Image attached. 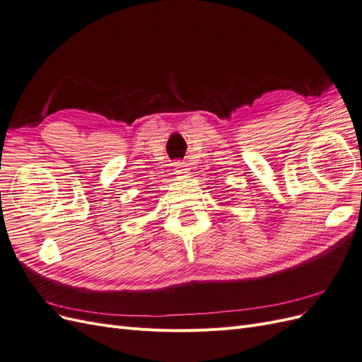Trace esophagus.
Instances as JSON below:
<instances>
[{
  "label": "esophagus",
  "instance_id": "34e87169",
  "mask_svg": "<svg viewBox=\"0 0 362 362\" xmlns=\"http://www.w3.org/2000/svg\"><path fill=\"white\" fill-rule=\"evenodd\" d=\"M173 169H175V173H185V170H187V169H185L182 161H175Z\"/></svg>",
  "mask_w": 362,
  "mask_h": 362
}]
</instances>
